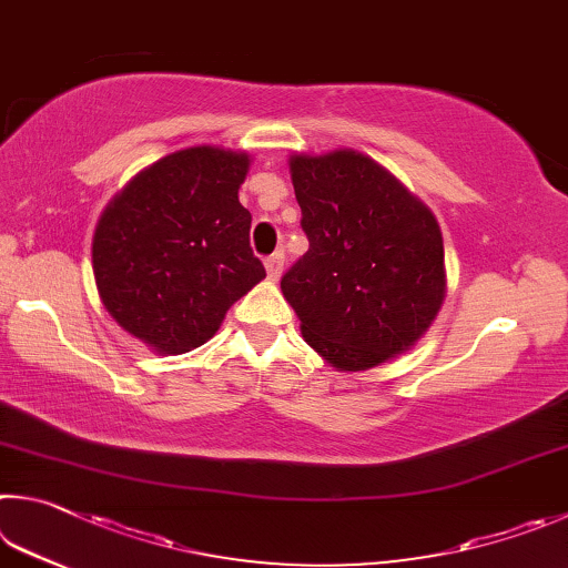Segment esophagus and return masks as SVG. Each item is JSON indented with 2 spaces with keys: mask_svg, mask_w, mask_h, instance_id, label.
Segmentation results:
<instances>
[{
  "mask_svg": "<svg viewBox=\"0 0 568 568\" xmlns=\"http://www.w3.org/2000/svg\"><path fill=\"white\" fill-rule=\"evenodd\" d=\"M264 266H266V274L272 278L282 276V268H284V252H274L272 256L264 258Z\"/></svg>",
  "mask_w": 568,
  "mask_h": 568,
  "instance_id": "34e87169",
  "label": "esophagus"
}]
</instances>
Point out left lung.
Returning <instances> with one entry per match:
<instances>
[{"mask_svg": "<svg viewBox=\"0 0 568 568\" xmlns=\"http://www.w3.org/2000/svg\"><path fill=\"white\" fill-rule=\"evenodd\" d=\"M310 252L282 276L302 334L342 372L409 352L446 294L444 239L429 206L354 149L290 159Z\"/></svg>", "mask_w": 568, "mask_h": 568, "instance_id": "1", "label": "left lung"}]
</instances>
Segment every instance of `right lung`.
Segmentation results:
<instances>
[{
  "mask_svg": "<svg viewBox=\"0 0 568 568\" xmlns=\"http://www.w3.org/2000/svg\"><path fill=\"white\" fill-rule=\"evenodd\" d=\"M248 154L189 146L159 159L99 219L92 264L106 312L159 354L212 339L236 300L266 276L239 204Z\"/></svg>",
  "mask_w": 568,
  "mask_h": 568,
  "instance_id": "right-lung-1",
  "label": "right lung"
}]
</instances>
